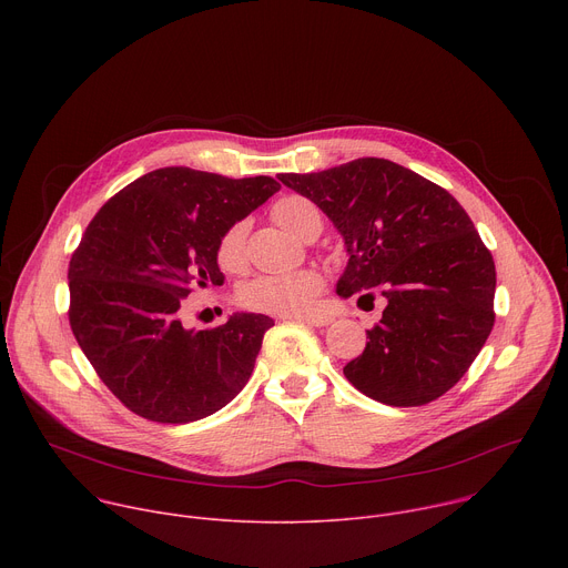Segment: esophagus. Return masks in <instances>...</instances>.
I'll use <instances>...</instances> for the list:
<instances>
[{"mask_svg":"<svg viewBox=\"0 0 568 568\" xmlns=\"http://www.w3.org/2000/svg\"><path fill=\"white\" fill-rule=\"evenodd\" d=\"M303 323H307V326H316V328H323V326H331L333 323V316L328 314H307V316H301Z\"/></svg>","mask_w":568,"mask_h":568,"instance_id":"34e87169","label":"esophagus"}]
</instances>
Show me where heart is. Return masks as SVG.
I'll return each mask as SVG.
<instances>
[{
	"label": "heart",
	"instance_id": "heart-1",
	"mask_svg": "<svg viewBox=\"0 0 568 568\" xmlns=\"http://www.w3.org/2000/svg\"><path fill=\"white\" fill-rule=\"evenodd\" d=\"M274 220L285 226L287 231L303 235L305 229L321 220L318 209L314 202L301 195H287L281 197L272 206ZM245 235H247V222L240 220L231 224L220 242H217V263L226 270H235L245 256ZM323 290V276L312 270H294V272H278V274H261L254 281H250L240 290V301L252 310L281 314V316H298L312 310L314 298Z\"/></svg>",
	"mask_w": 568,
	"mask_h": 568
}]
</instances>
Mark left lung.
Listing matches in <instances>:
<instances>
[{"label": "left lung", "instance_id": "8db88e82", "mask_svg": "<svg viewBox=\"0 0 568 568\" xmlns=\"http://www.w3.org/2000/svg\"><path fill=\"white\" fill-rule=\"evenodd\" d=\"M278 180L342 231L351 258L337 294L384 287L388 305L366 331L364 353L344 366L346 379L388 407H420L447 393L495 326V261L465 209L443 186L377 156Z\"/></svg>", "mask_w": 568, "mask_h": 568}]
</instances>
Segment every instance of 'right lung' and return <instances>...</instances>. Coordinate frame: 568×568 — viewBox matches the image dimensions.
Here are the masks:
<instances>
[{
    "label": "right lung",
    "mask_w": 568,
    "mask_h": 568,
    "mask_svg": "<svg viewBox=\"0 0 568 568\" xmlns=\"http://www.w3.org/2000/svg\"><path fill=\"white\" fill-rule=\"evenodd\" d=\"M281 184L184 166L152 171L110 197L69 261V326L103 384L132 414L186 425L220 412L247 384L265 314L186 331L184 298L222 285L217 242Z\"/></svg>",
    "instance_id": "obj_1"
}]
</instances>
